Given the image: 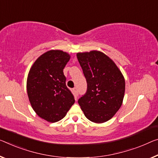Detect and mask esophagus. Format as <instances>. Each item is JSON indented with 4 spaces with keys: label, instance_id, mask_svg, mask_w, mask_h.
<instances>
[{
    "label": "esophagus",
    "instance_id": "obj_1",
    "mask_svg": "<svg viewBox=\"0 0 158 158\" xmlns=\"http://www.w3.org/2000/svg\"><path fill=\"white\" fill-rule=\"evenodd\" d=\"M73 92L75 93V94H76V95H78V89H77V87H74Z\"/></svg>",
    "mask_w": 158,
    "mask_h": 158
}]
</instances>
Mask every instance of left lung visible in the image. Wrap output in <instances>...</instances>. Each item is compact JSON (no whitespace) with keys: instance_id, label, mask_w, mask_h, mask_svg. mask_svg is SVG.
I'll list each match as a JSON object with an SVG mask.
<instances>
[{"instance_id":"obj_1","label":"left lung","mask_w":158,"mask_h":158,"mask_svg":"<svg viewBox=\"0 0 158 158\" xmlns=\"http://www.w3.org/2000/svg\"><path fill=\"white\" fill-rule=\"evenodd\" d=\"M85 77L87 91L78 99L85 116L94 123H104L115 114L122 104L125 81L116 64L98 51L77 53Z\"/></svg>"}]
</instances>
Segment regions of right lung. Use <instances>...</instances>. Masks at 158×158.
<instances>
[{
	"instance_id": "right-lung-1",
	"label": "right lung",
	"mask_w": 158,
	"mask_h": 158,
	"mask_svg": "<svg viewBox=\"0 0 158 158\" xmlns=\"http://www.w3.org/2000/svg\"><path fill=\"white\" fill-rule=\"evenodd\" d=\"M70 58L62 51H48L36 60L29 72V100L37 114L49 122L62 119L75 102L64 74Z\"/></svg>"
}]
</instances>
